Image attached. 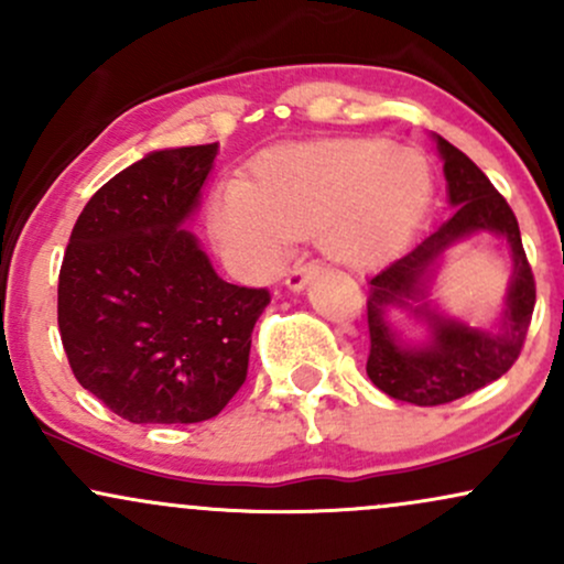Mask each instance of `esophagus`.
I'll return each instance as SVG.
<instances>
[{"instance_id":"obj_1","label":"esophagus","mask_w":564,"mask_h":564,"mask_svg":"<svg viewBox=\"0 0 564 564\" xmlns=\"http://www.w3.org/2000/svg\"><path fill=\"white\" fill-rule=\"evenodd\" d=\"M318 273H321V268L315 262H302V260L294 262V268L286 273V286L291 291H302Z\"/></svg>"}]
</instances>
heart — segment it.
I'll list each match as a JSON object with an SVG mask.
<instances>
[{"mask_svg":"<svg viewBox=\"0 0 564 564\" xmlns=\"http://www.w3.org/2000/svg\"><path fill=\"white\" fill-rule=\"evenodd\" d=\"M430 191L422 153L390 140H336L262 156L249 185L217 187L209 225L228 254L257 270L313 230L332 260L368 264L403 241Z\"/></svg>","mask_w":564,"mask_h":564,"instance_id":"b5f03b06","label":"heart"}]
</instances>
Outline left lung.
I'll return each mask as SVG.
<instances>
[{
  "instance_id": "left-lung-1",
  "label": "left lung",
  "mask_w": 564,
  "mask_h": 564,
  "mask_svg": "<svg viewBox=\"0 0 564 564\" xmlns=\"http://www.w3.org/2000/svg\"><path fill=\"white\" fill-rule=\"evenodd\" d=\"M437 151L448 180V200L456 206L448 223L413 246L398 260L384 264L371 278L368 291V379L394 400L413 405H443L464 394L477 392L514 366L530 328L535 307L533 270L522 249L520 225L507 198L485 177L480 166L464 156L456 145L437 134ZM488 229L510 243L516 275L498 333L469 329L466 324L437 316L429 305L413 308L411 301L425 295V283L438 257L456 240ZM392 306H408L424 314L433 326V339L424 348H408L391 334L386 313Z\"/></svg>"
}]
</instances>
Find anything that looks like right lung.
<instances>
[{
	"label": "right lung",
	"instance_id": "1",
	"mask_svg": "<svg viewBox=\"0 0 564 564\" xmlns=\"http://www.w3.org/2000/svg\"><path fill=\"white\" fill-rule=\"evenodd\" d=\"M217 156L153 151L108 180L70 230L57 281L68 366L132 424L215 419L241 390L268 289L223 281L183 228Z\"/></svg>",
	"mask_w": 564,
	"mask_h": 564
}]
</instances>
